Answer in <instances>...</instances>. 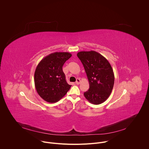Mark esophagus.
<instances>
[{
	"mask_svg": "<svg viewBox=\"0 0 149 149\" xmlns=\"http://www.w3.org/2000/svg\"><path fill=\"white\" fill-rule=\"evenodd\" d=\"M80 83V80L79 79H77L76 81V84H79Z\"/></svg>",
	"mask_w": 149,
	"mask_h": 149,
	"instance_id": "1",
	"label": "esophagus"
}]
</instances>
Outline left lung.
I'll return each instance as SVG.
<instances>
[{
  "mask_svg": "<svg viewBox=\"0 0 149 149\" xmlns=\"http://www.w3.org/2000/svg\"><path fill=\"white\" fill-rule=\"evenodd\" d=\"M83 65L90 84L84 93L85 98L94 104L104 102L110 96L114 83V75L109 61L95 51H80L77 54Z\"/></svg>",
  "mask_w": 149,
  "mask_h": 149,
  "instance_id": "obj_1",
  "label": "left lung"
}]
</instances>
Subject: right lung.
<instances>
[{"mask_svg":"<svg viewBox=\"0 0 149 149\" xmlns=\"http://www.w3.org/2000/svg\"><path fill=\"white\" fill-rule=\"evenodd\" d=\"M71 56L69 52H55L45 56L38 65L34 76L35 86L38 94L46 102L59 101L70 88L62 66Z\"/></svg>","mask_w":149,"mask_h":149,"instance_id":"right-lung-1","label":"right lung"}]
</instances>
